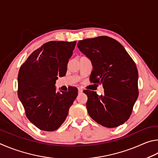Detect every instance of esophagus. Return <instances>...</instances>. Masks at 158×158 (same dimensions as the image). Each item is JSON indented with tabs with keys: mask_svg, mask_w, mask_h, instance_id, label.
<instances>
[{
	"mask_svg": "<svg viewBox=\"0 0 158 158\" xmlns=\"http://www.w3.org/2000/svg\"><path fill=\"white\" fill-rule=\"evenodd\" d=\"M82 92H83V90H82L81 88H78V92L79 93H82Z\"/></svg>",
	"mask_w": 158,
	"mask_h": 158,
	"instance_id": "1",
	"label": "esophagus"
}]
</instances>
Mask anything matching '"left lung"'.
<instances>
[{
	"label": "left lung",
	"mask_w": 158,
	"mask_h": 158,
	"mask_svg": "<svg viewBox=\"0 0 158 158\" xmlns=\"http://www.w3.org/2000/svg\"><path fill=\"white\" fill-rule=\"evenodd\" d=\"M91 60L90 79L103 84L104 94L85 90L88 114L96 123L115 128L128 119L138 98L136 64L121 44L111 37L100 36L85 39L77 44Z\"/></svg>",
	"instance_id": "obj_1"
}]
</instances>
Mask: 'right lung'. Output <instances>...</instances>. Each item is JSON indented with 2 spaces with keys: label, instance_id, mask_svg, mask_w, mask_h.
Returning a JSON list of instances; mask_svg holds the SVG:
<instances>
[{
  "label": "right lung",
  "instance_id": "obj_1",
  "mask_svg": "<svg viewBox=\"0 0 158 158\" xmlns=\"http://www.w3.org/2000/svg\"><path fill=\"white\" fill-rule=\"evenodd\" d=\"M76 41H48L21 66L18 96L26 117L39 129L54 131L62 125L77 96L76 87L56 92L58 77L64 76Z\"/></svg>",
  "mask_w": 158,
  "mask_h": 158
}]
</instances>
